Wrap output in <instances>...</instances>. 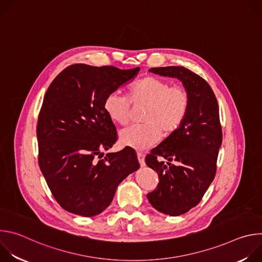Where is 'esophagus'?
<instances>
[{
	"instance_id": "obj_1",
	"label": "esophagus",
	"mask_w": 262,
	"mask_h": 262,
	"mask_svg": "<svg viewBox=\"0 0 262 262\" xmlns=\"http://www.w3.org/2000/svg\"><path fill=\"white\" fill-rule=\"evenodd\" d=\"M138 160H139V163H140V165L143 167V166H145V156L142 154V152H138Z\"/></svg>"
}]
</instances>
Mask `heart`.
Here are the masks:
<instances>
[{"mask_svg":"<svg viewBox=\"0 0 262 262\" xmlns=\"http://www.w3.org/2000/svg\"><path fill=\"white\" fill-rule=\"evenodd\" d=\"M132 102L147 106L143 116L145 124L122 129L119 140L124 146L144 150L157 144L162 133L167 137L180 128L188 115L190 96L183 87L171 86L157 77H145L129 87L128 97L108 94L103 108L112 121L124 125L130 118Z\"/></svg>","mask_w":262,"mask_h":262,"instance_id":"obj_1","label":"heart"}]
</instances>
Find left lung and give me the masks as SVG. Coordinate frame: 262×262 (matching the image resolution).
<instances>
[{
  "instance_id": "left-lung-1",
  "label": "left lung",
  "mask_w": 262,
  "mask_h": 262,
  "mask_svg": "<svg viewBox=\"0 0 262 262\" xmlns=\"http://www.w3.org/2000/svg\"><path fill=\"white\" fill-rule=\"evenodd\" d=\"M149 71L178 79L190 96L188 115L180 128L145 159L160 179L157 189L147 194L149 203L160 212L176 216L201 201L215 176L222 144L219 105L208 83L188 68L154 67ZM159 157L166 158L167 164L159 161Z\"/></svg>"
}]
</instances>
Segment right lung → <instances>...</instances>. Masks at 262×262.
<instances>
[{
	"label": "right lung",
	"instance_id": "1",
	"mask_svg": "<svg viewBox=\"0 0 262 262\" xmlns=\"http://www.w3.org/2000/svg\"><path fill=\"white\" fill-rule=\"evenodd\" d=\"M139 70L73 64L58 74L45 95L37 122L38 164L56 201L71 213L99 214L118 184L140 168L130 147L101 159L117 140L104 99Z\"/></svg>",
	"mask_w": 262,
	"mask_h": 262
}]
</instances>
